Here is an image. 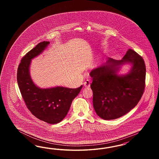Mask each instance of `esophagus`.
Returning <instances> with one entry per match:
<instances>
[{
	"label": "esophagus",
	"mask_w": 159,
	"mask_h": 159,
	"mask_svg": "<svg viewBox=\"0 0 159 159\" xmlns=\"http://www.w3.org/2000/svg\"><path fill=\"white\" fill-rule=\"evenodd\" d=\"M83 84L85 88H89L90 87V82L89 80H86V82H84Z\"/></svg>",
	"instance_id": "esophagus-1"
}]
</instances>
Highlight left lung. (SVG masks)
Segmentation results:
<instances>
[{
    "label": "left lung",
    "mask_w": 159,
    "mask_h": 159,
    "mask_svg": "<svg viewBox=\"0 0 159 159\" xmlns=\"http://www.w3.org/2000/svg\"><path fill=\"white\" fill-rule=\"evenodd\" d=\"M125 64L130 65V70L120 74ZM90 76L94 109L102 119L111 120L124 116L138 104L144 92L146 66L142 58L129 49L121 60L109 58Z\"/></svg>",
    "instance_id": "8db88e82"
}]
</instances>
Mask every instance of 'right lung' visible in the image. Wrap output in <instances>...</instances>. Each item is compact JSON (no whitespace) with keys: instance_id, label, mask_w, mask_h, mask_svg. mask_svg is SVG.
<instances>
[{"instance_id":"right-lung-1","label":"right lung","mask_w":159,"mask_h":159,"mask_svg":"<svg viewBox=\"0 0 159 159\" xmlns=\"http://www.w3.org/2000/svg\"><path fill=\"white\" fill-rule=\"evenodd\" d=\"M50 43L43 41L37 45L23 58L17 70V83L29 110L40 120L55 124L65 118L73 99L82 89L62 86L41 88L34 83L30 75L31 61L48 47Z\"/></svg>"}]
</instances>
